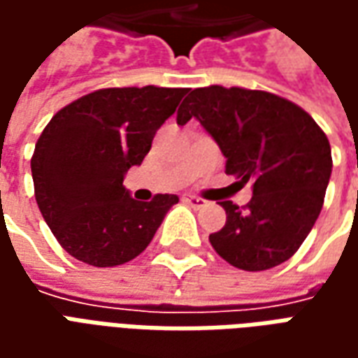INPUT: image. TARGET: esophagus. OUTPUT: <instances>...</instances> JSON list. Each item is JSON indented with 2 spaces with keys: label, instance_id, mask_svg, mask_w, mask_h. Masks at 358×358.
<instances>
[{
  "label": "esophagus",
  "instance_id": "esophagus-1",
  "mask_svg": "<svg viewBox=\"0 0 358 358\" xmlns=\"http://www.w3.org/2000/svg\"><path fill=\"white\" fill-rule=\"evenodd\" d=\"M182 201L186 203V205H192V207H195V209H201V207H205L209 201H205L203 197H197V195H192V194H184L182 195Z\"/></svg>",
  "mask_w": 358,
  "mask_h": 358
}]
</instances>
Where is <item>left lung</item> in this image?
Here are the masks:
<instances>
[{
	"label": "left lung",
	"instance_id": "1",
	"mask_svg": "<svg viewBox=\"0 0 358 358\" xmlns=\"http://www.w3.org/2000/svg\"><path fill=\"white\" fill-rule=\"evenodd\" d=\"M197 118L226 157V174L253 182L245 207L220 201L222 230L209 241L236 268L259 272L285 263L322 209L331 174L330 141L315 118L270 92L207 86L189 92L178 124Z\"/></svg>",
	"mask_w": 358,
	"mask_h": 358
}]
</instances>
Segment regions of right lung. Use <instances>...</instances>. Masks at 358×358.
I'll list each match as a JSON object with an SVG mask.
<instances>
[{
	"label": "right lung",
	"mask_w": 358,
	"mask_h": 358,
	"mask_svg": "<svg viewBox=\"0 0 358 358\" xmlns=\"http://www.w3.org/2000/svg\"><path fill=\"white\" fill-rule=\"evenodd\" d=\"M187 88H103L55 113L30 161L36 203L69 255L117 266L148 248L178 195L136 201L122 180L141 164Z\"/></svg>",
	"instance_id": "add662e5"
}]
</instances>
